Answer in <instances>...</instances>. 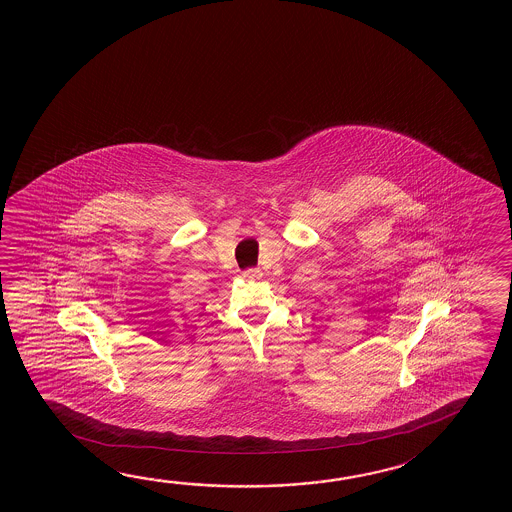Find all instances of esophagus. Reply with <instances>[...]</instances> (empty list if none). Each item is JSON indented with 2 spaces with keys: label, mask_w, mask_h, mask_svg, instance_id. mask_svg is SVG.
Instances as JSON below:
<instances>
[{
  "label": "esophagus",
  "mask_w": 512,
  "mask_h": 512,
  "mask_svg": "<svg viewBox=\"0 0 512 512\" xmlns=\"http://www.w3.org/2000/svg\"><path fill=\"white\" fill-rule=\"evenodd\" d=\"M245 280H260L261 271L260 269H247V271H243L241 274Z\"/></svg>",
  "instance_id": "1"
}]
</instances>
